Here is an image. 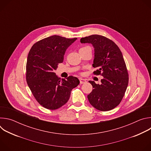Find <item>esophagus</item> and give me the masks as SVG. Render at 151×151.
Here are the masks:
<instances>
[{"label": "esophagus", "instance_id": "obj_1", "mask_svg": "<svg viewBox=\"0 0 151 151\" xmlns=\"http://www.w3.org/2000/svg\"><path fill=\"white\" fill-rule=\"evenodd\" d=\"M79 81H80V83L82 84V83H85L86 82H87V81H86V79H83V78H79Z\"/></svg>", "mask_w": 151, "mask_h": 151}]
</instances>
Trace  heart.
<instances>
[{"instance_id": "b5f03b06", "label": "heart", "mask_w": 151, "mask_h": 151, "mask_svg": "<svg viewBox=\"0 0 151 151\" xmlns=\"http://www.w3.org/2000/svg\"><path fill=\"white\" fill-rule=\"evenodd\" d=\"M88 48H91L90 47L88 46H86V47H82L80 48L79 50H85V49H88Z\"/></svg>"}]
</instances>
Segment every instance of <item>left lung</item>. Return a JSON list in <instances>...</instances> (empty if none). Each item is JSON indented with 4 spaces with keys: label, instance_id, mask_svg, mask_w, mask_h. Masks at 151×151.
I'll return each instance as SVG.
<instances>
[{
    "label": "left lung",
    "instance_id": "8db88e82",
    "mask_svg": "<svg viewBox=\"0 0 151 151\" xmlns=\"http://www.w3.org/2000/svg\"><path fill=\"white\" fill-rule=\"evenodd\" d=\"M81 43L91 44L94 48L93 73L101 75V83L90 81L93 91L87 97L90 104L101 111H111L121 101L128 83V73L122 52L112 40L93 35L82 37Z\"/></svg>",
    "mask_w": 151,
    "mask_h": 151
}]
</instances>
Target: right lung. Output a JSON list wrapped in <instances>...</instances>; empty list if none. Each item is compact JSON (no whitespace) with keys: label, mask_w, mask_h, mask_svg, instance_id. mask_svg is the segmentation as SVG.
Listing matches in <instances>:
<instances>
[{"label":"right lung","mask_w":151,"mask_h":151,"mask_svg":"<svg viewBox=\"0 0 151 151\" xmlns=\"http://www.w3.org/2000/svg\"><path fill=\"white\" fill-rule=\"evenodd\" d=\"M76 39L51 36L35 43L29 52L27 83L36 101L46 109L55 110L65 104L72 90L79 83L76 77L61 79L54 72L63 63L67 48Z\"/></svg>","instance_id":"add662e5"}]
</instances>
